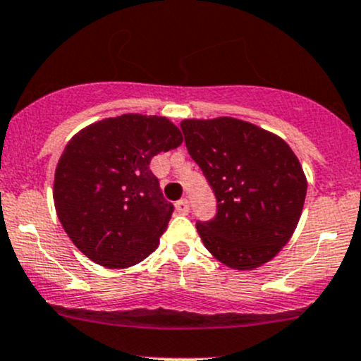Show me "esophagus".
<instances>
[{
    "instance_id": "34e87169",
    "label": "esophagus",
    "mask_w": 361,
    "mask_h": 361,
    "mask_svg": "<svg viewBox=\"0 0 361 361\" xmlns=\"http://www.w3.org/2000/svg\"><path fill=\"white\" fill-rule=\"evenodd\" d=\"M176 209L179 212L180 214H188L189 213V200H179L176 202Z\"/></svg>"
}]
</instances>
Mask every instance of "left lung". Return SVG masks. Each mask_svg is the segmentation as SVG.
<instances>
[{"label":"left lung","instance_id":"8db88e82","mask_svg":"<svg viewBox=\"0 0 361 361\" xmlns=\"http://www.w3.org/2000/svg\"><path fill=\"white\" fill-rule=\"evenodd\" d=\"M185 147L216 197V214L197 221L202 244L233 269L268 262L297 228L307 194L300 161L281 137L233 119H185Z\"/></svg>","mask_w":361,"mask_h":361}]
</instances>
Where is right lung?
I'll list each match as a JSON object with an SVG mask.
<instances>
[{
	"label": "right lung",
	"instance_id": "add662e5",
	"mask_svg": "<svg viewBox=\"0 0 361 361\" xmlns=\"http://www.w3.org/2000/svg\"><path fill=\"white\" fill-rule=\"evenodd\" d=\"M182 143L167 117L123 114L71 137L54 176V206L64 232L97 264L135 266L159 247L173 204L149 161Z\"/></svg>",
	"mask_w": 361,
	"mask_h": 361
}]
</instances>
